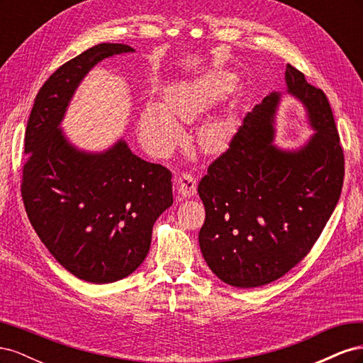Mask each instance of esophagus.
Masks as SVG:
<instances>
[{
  "label": "esophagus",
  "mask_w": 363,
  "mask_h": 363,
  "mask_svg": "<svg viewBox=\"0 0 363 363\" xmlns=\"http://www.w3.org/2000/svg\"><path fill=\"white\" fill-rule=\"evenodd\" d=\"M175 183H177L179 194L184 196V199H191V196L195 195L196 182L191 172H182L179 177L175 179Z\"/></svg>",
  "instance_id": "obj_1"
}]
</instances>
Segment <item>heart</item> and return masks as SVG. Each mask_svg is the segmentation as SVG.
Wrapping results in <instances>:
<instances>
[{"label":"heart","instance_id":"b5f03b06","mask_svg":"<svg viewBox=\"0 0 363 363\" xmlns=\"http://www.w3.org/2000/svg\"><path fill=\"white\" fill-rule=\"evenodd\" d=\"M224 89L225 83L219 77L175 86L167 95L164 107L151 103L144 108L140 115L142 140L155 155L167 156L180 139V128L175 119H192L211 98ZM219 144H221V138L216 128L206 127L201 130L200 145L204 151H215Z\"/></svg>","mask_w":363,"mask_h":363}]
</instances>
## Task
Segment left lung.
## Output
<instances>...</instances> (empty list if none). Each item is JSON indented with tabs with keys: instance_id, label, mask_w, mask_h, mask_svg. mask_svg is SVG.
Here are the masks:
<instances>
[{
	"instance_id": "obj_1",
	"label": "left lung",
	"mask_w": 363,
	"mask_h": 363,
	"mask_svg": "<svg viewBox=\"0 0 363 363\" xmlns=\"http://www.w3.org/2000/svg\"><path fill=\"white\" fill-rule=\"evenodd\" d=\"M288 92L306 106L316 130L298 151L272 145V92L242 119L228 148L199 184L206 219L200 248L224 283L257 288L283 277L309 255L337 204L344 150L325 94L286 67Z\"/></svg>"
}]
</instances>
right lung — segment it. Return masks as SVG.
<instances>
[{
  "instance_id": "obj_1",
  "label": "right lung",
  "mask_w": 363,
  "mask_h": 363,
  "mask_svg": "<svg viewBox=\"0 0 363 363\" xmlns=\"http://www.w3.org/2000/svg\"><path fill=\"white\" fill-rule=\"evenodd\" d=\"M124 43H98L63 63L39 89L26 130L21 195L33 228L75 277L112 283L148 255L156 219L172 204L168 168L135 156L124 140L100 155L75 150L59 128L92 67Z\"/></svg>"
}]
</instances>
